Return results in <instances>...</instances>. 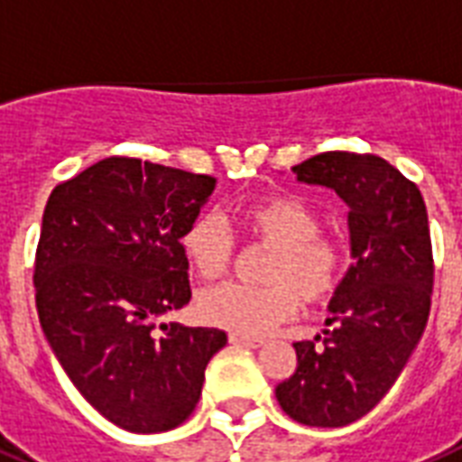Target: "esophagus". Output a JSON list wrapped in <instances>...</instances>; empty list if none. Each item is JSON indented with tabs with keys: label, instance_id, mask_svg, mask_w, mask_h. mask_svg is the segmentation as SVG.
Instances as JSON below:
<instances>
[{
	"label": "esophagus",
	"instance_id": "1",
	"mask_svg": "<svg viewBox=\"0 0 462 462\" xmlns=\"http://www.w3.org/2000/svg\"><path fill=\"white\" fill-rule=\"evenodd\" d=\"M231 345L238 346H263L264 339L263 337H248V335H231Z\"/></svg>",
	"mask_w": 462,
	"mask_h": 462
}]
</instances>
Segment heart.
Wrapping results in <instances>:
<instances>
[{
  "label": "heart",
  "mask_w": 462,
  "mask_h": 462,
  "mask_svg": "<svg viewBox=\"0 0 462 462\" xmlns=\"http://www.w3.org/2000/svg\"><path fill=\"white\" fill-rule=\"evenodd\" d=\"M231 221L248 243L272 248L263 280L267 287L219 284L198 299L199 318L234 335L257 337L299 313L301 299L325 303L345 277L346 250L339 238L320 231V214L294 192H272L241 202ZM185 257L205 280L231 267L236 238L221 214L199 212L180 236Z\"/></svg>",
  "instance_id": "1"
}]
</instances>
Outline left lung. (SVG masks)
<instances>
[{"label":"left lung","mask_w":462,"mask_h":462,"mask_svg":"<svg viewBox=\"0 0 462 462\" xmlns=\"http://www.w3.org/2000/svg\"><path fill=\"white\" fill-rule=\"evenodd\" d=\"M349 207L352 267L330 301L325 337L294 342L299 366L277 402L306 427H345L383 400L427 328L434 257L420 188L374 153L325 152L294 166Z\"/></svg>","instance_id":"obj_1"}]
</instances>
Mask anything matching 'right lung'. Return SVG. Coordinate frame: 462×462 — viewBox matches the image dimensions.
<instances>
[{
  "instance_id": "1",
  "label": "right lung",
  "mask_w": 462,
  "mask_h": 462,
  "mask_svg": "<svg viewBox=\"0 0 462 462\" xmlns=\"http://www.w3.org/2000/svg\"><path fill=\"white\" fill-rule=\"evenodd\" d=\"M212 175L110 156L57 185L35 250V309L57 361L116 427L159 434L188 420L217 328L159 323L190 301L180 236Z\"/></svg>"
}]
</instances>
